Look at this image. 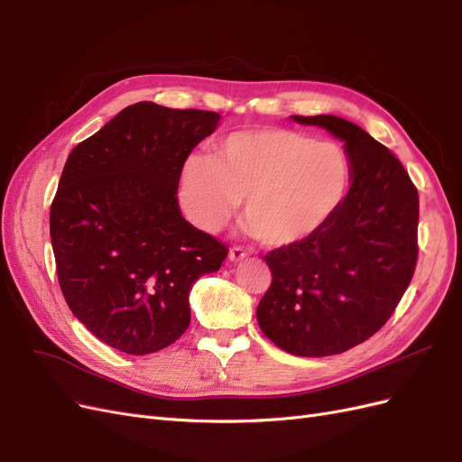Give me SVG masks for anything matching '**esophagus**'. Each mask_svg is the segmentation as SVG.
I'll return each mask as SVG.
<instances>
[{
	"instance_id": "esophagus-1",
	"label": "esophagus",
	"mask_w": 462,
	"mask_h": 462,
	"mask_svg": "<svg viewBox=\"0 0 462 462\" xmlns=\"http://www.w3.org/2000/svg\"><path fill=\"white\" fill-rule=\"evenodd\" d=\"M246 250L243 248V246H233V248H229V260H233V262H239V260H243V258H246Z\"/></svg>"
}]
</instances>
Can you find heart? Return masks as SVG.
<instances>
[{"label": "heart", "instance_id": "obj_1", "mask_svg": "<svg viewBox=\"0 0 462 462\" xmlns=\"http://www.w3.org/2000/svg\"><path fill=\"white\" fill-rule=\"evenodd\" d=\"M351 185V160L335 143L289 129L235 133L212 158L192 156L180 173L187 217L219 231L243 199L245 231L282 246L312 235L337 212Z\"/></svg>", "mask_w": 462, "mask_h": 462}]
</instances>
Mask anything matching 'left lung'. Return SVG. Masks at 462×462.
<instances>
[{"mask_svg": "<svg viewBox=\"0 0 462 462\" xmlns=\"http://www.w3.org/2000/svg\"><path fill=\"white\" fill-rule=\"evenodd\" d=\"M345 143L353 185L324 226L270 250L272 285L256 318L265 337L297 356L348 351L380 331L418 260V190L402 163L358 125L292 116Z\"/></svg>", "mask_w": 462, "mask_h": 462, "instance_id": "1", "label": "left lung"}]
</instances>
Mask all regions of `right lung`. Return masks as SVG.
I'll return each mask as SVG.
<instances>
[{
	"instance_id": "1",
	"label": "right lung",
	"mask_w": 462,
	"mask_h": 462,
	"mask_svg": "<svg viewBox=\"0 0 462 462\" xmlns=\"http://www.w3.org/2000/svg\"><path fill=\"white\" fill-rule=\"evenodd\" d=\"M217 121L138 102L69 153L50 209L55 272L75 318L121 353L175 343L190 324L192 283L227 256L175 197L189 153Z\"/></svg>"
}]
</instances>
